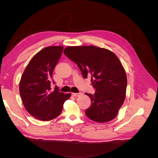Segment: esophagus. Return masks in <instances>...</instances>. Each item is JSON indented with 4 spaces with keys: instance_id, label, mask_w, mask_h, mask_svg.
<instances>
[{
    "instance_id": "obj_1",
    "label": "esophagus",
    "mask_w": 158,
    "mask_h": 158,
    "mask_svg": "<svg viewBox=\"0 0 158 158\" xmlns=\"http://www.w3.org/2000/svg\"><path fill=\"white\" fill-rule=\"evenodd\" d=\"M82 94L81 92H79V93H72V95H73V96H75V97H77V96H79V95H82Z\"/></svg>"
}]
</instances>
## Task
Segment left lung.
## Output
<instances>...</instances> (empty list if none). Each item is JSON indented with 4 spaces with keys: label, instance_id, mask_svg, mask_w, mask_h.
<instances>
[{
    "label": "left lung",
    "instance_id": "1",
    "mask_svg": "<svg viewBox=\"0 0 158 158\" xmlns=\"http://www.w3.org/2000/svg\"><path fill=\"white\" fill-rule=\"evenodd\" d=\"M64 54L77 64L84 78L91 76L94 94L85 93L92 105L85 111L92 121L106 123L116 117L125 101V70L113 52L95 46L67 47Z\"/></svg>",
    "mask_w": 158,
    "mask_h": 158
}]
</instances>
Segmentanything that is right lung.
Instances as JSON below:
<instances>
[{"label":"right lung","mask_w":158,"mask_h":158,"mask_svg":"<svg viewBox=\"0 0 158 158\" xmlns=\"http://www.w3.org/2000/svg\"><path fill=\"white\" fill-rule=\"evenodd\" d=\"M63 50L62 46H50L33 57L22 74L20 94L23 106L31 115L48 121L58 117L71 94L51 90L52 74ZM53 83L54 81H53Z\"/></svg>","instance_id":"add662e5"}]
</instances>
